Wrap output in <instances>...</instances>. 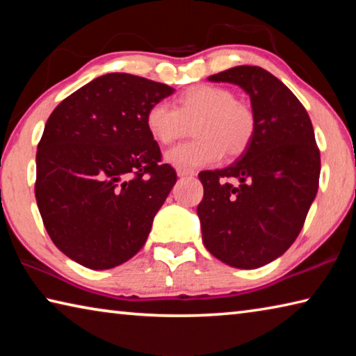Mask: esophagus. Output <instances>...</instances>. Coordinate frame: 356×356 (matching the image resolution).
<instances>
[{"mask_svg":"<svg viewBox=\"0 0 356 356\" xmlns=\"http://www.w3.org/2000/svg\"><path fill=\"white\" fill-rule=\"evenodd\" d=\"M195 171L193 170H185V168H177V176L179 177H188V176H195Z\"/></svg>","mask_w":356,"mask_h":356,"instance_id":"1","label":"esophagus"}]
</instances>
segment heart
Here are the masks:
<instances>
[{
  "mask_svg": "<svg viewBox=\"0 0 356 356\" xmlns=\"http://www.w3.org/2000/svg\"><path fill=\"white\" fill-rule=\"evenodd\" d=\"M191 125L195 140L166 152L171 165L185 170L213 165L222 152L227 156L246 152L256 136L257 119L254 110L237 100L231 89L212 84L186 89L177 97L176 108L156 102L146 113V129L160 144L185 136Z\"/></svg>",
  "mask_w": 356,
  "mask_h": 356,
  "instance_id": "obj_1",
  "label": "heart"
}]
</instances>
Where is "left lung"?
Masks as SVG:
<instances>
[{"instance_id":"8db88e82","label":"left lung","mask_w":356,"mask_h":356,"mask_svg":"<svg viewBox=\"0 0 356 356\" xmlns=\"http://www.w3.org/2000/svg\"><path fill=\"white\" fill-rule=\"evenodd\" d=\"M209 80L238 84L250 94L257 130L231 166L200 172L202 242L231 267L257 268L298 237L317 195L321 150L305 106L270 72L237 65Z\"/></svg>"}]
</instances>
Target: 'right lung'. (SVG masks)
<instances>
[{
    "instance_id": "1",
    "label": "right lung",
    "mask_w": 356,
    "mask_h": 356,
    "mask_svg": "<svg viewBox=\"0 0 356 356\" xmlns=\"http://www.w3.org/2000/svg\"><path fill=\"white\" fill-rule=\"evenodd\" d=\"M168 84L106 74L64 99L35 154V201L48 236L72 261L106 270L146 243L177 174L146 129Z\"/></svg>"
}]
</instances>
